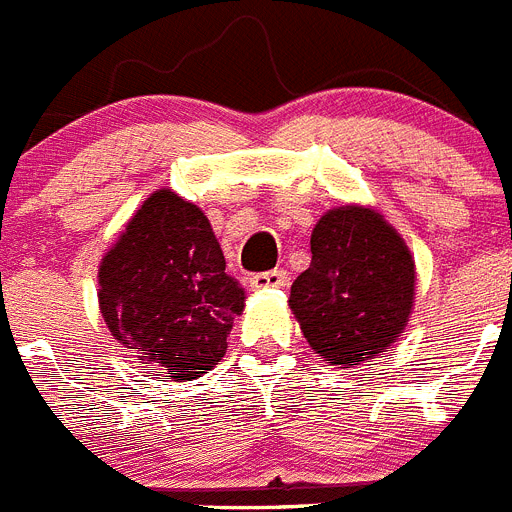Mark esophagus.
Segmentation results:
<instances>
[{
	"instance_id": "1",
	"label": "esophagus",
	"mask_w": 512,
	"mask_h": 512,
	"mask_svg": "<svg viewBox=\"0 0 512 512\" xmlns=\"http://www.w3.org/2000/svg\"><path fill=\"white\" fill-rule=\"evenodd\" d=\"M250 286L255 288V291H262V288H286L288 273L283 268L268 270V273H257L250 278Z\"/></svg>"
}]
</instances>
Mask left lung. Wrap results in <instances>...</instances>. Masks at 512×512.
Instances as JSON below:
<instances>
[{
	"instance_id": "8db88e82",
	"label": "left lung",
	"mask_w": 512,
	"mask_h": 512,
	"mask_svg": "<svg viewBox=\"0 0 512 512\" xmlns=\"http://www.w3.org/2000/svg\"><path fill=\"white\" fill-rule=\"evenodd\" d=\"M291 311L311 350L340 368L384 353L415 304V260L373 208H332L311 231V265L293 281Z\"/></svg>"
}]
</instances>
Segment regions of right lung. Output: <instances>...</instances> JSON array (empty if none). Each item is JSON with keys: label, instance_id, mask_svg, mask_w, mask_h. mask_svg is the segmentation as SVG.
<instances>
[{"label": "right lung", "instance_id": "right-lung-1", "mask_svg": "<svg viewBox=\"0 0 512 512\" xmlns=\"http://www.w3.org/2000/svg\"><path fill=\"white\" fill-rule=\"evenodd\" d=\"M97 281L115 340L175 381L198 379L224 358L244 309L208 219L172 190L151 193L133 213L102 257Z\"/></svg>", "mask_w": 512, "mask_h": 512}]
</instances>
